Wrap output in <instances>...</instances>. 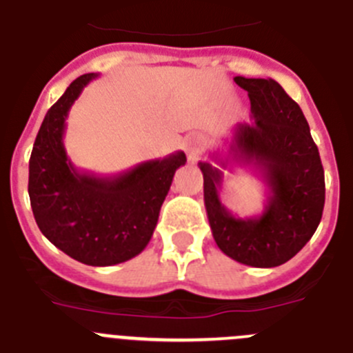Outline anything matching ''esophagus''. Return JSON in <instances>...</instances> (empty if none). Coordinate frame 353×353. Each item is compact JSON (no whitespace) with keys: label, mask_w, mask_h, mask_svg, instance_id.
<instances>
[{"label":"esophagus","mask_w":353,"mask_h":353,"mask_svg":"<svg viewBox=\"0 0 353 353\" xmlns=\"http://www.w3.org/2000/svg\"><path fill=\"white\" fill-rule=\"evenodd\" d=\"M185 152L189 155L190 163H196L199 159V141L196 138H189L185 140Z\"/></svg>","instance_id":"obj_1"}]
</instances>
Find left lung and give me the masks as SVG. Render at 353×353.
Returning a JSON list of instances; mask_svg holds the SVG:
<instances>
[{
  "mask_svg": "<svg viewBox=\"0 0 353 353\" xmlns=\"http://www.w3.org/2000/svg\"><path fill=\"white\" fill-rule=\"evenodd\" d=\"M234 82L248 92L252 124L232 132L228 159L213 155L219 166L252 167L268 187L265 212L241 219L220 201L223 174L199 163L205 206L213 240L228 257L254 268H274L301 250L316 231L324 212L325 180L319 148L303 110L273 79Z\"/></svg>",
  "mask_w": 353,
  "mask_h": 353,
  "instance_id": "obj_1",
  "label": "left lung"
}]
</instances>
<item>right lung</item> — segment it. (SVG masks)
I'll return each instance as SVG.
<instances>
[{"instance_id": "obj_1", "label": "right lung", "mask_w": 353, "mask_h": 353, "mask_svg": "<svg viewBox=\"0 0 353 353\" xmlns=\"http://www.w3.org/2000/svg\"><path fill=\"white\" fill-rule=\"evenodd\" d=\"M87 73L50 106L29 159V199L34 221L50 243L87 266H113L137 257L150 241L174 171L185 154L145 161L112 176L77 170L64 148L66 117Z\"/></svg>"}]
</instances>
